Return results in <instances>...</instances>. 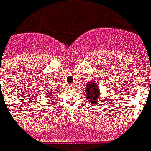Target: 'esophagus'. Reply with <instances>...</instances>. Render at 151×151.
Segmentation results:
<instances>
[{
  "label": "esophagus",
  "instance_id": "esophagus-1",
  "mask_svg": "<svg viewBox=\"0 0 151 151\" xmlns=\"http://www.w3.org/2000/svg\"><path fill=\"white\" fill-rule=\"evenodd\" d=\"M67 87L70 88H73V85H72L71 84H67Z\"/></svg>",
  "mask_w": 151,
  "mask_h": 151
}]
</instances>
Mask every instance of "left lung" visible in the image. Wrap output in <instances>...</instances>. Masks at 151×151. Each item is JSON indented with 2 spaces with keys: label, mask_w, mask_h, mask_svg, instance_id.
<instances>
[{
  "label": "left lung",
  "mask_w": 151,
  "mask_h": 151,
  "mask_svg": "<svg viewBox=\"0 0 151 151\" xmlns=\"http://www.w3.org/2000/svg\"><path fill=\"white\" fill-rule=\"evenodd\" d=\"M85 93H86V96H87L89 102H91L92 104L95 105L97 101H100L99 100L100 88H98V85L94 81H91V82L88 83L85 87Z\"/></svg>",
  "instance_id": "8db88e82"
}]
</instances>
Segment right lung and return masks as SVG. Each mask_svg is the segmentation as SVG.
<instances>
[{"mask_svg": "<svg viewBox=\"0 0 151 151\" xmlns=\"http://www.w3.org/2000/svg\"><path fill=\"white\" fill-rule=\"evenodd\" d=\"M53 93H55V92H53ZM52 92H50V93H48V92H46V96H48V98H50V97H52Z\"/></svg>", "mask_w": 151, "mask_h": 151, "instance_id": "obj_1", "label": "right lung"}]
</instances>
